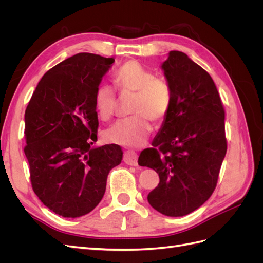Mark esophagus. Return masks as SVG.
Listing matches in <instances>:
<instances>
[{
	"instance_id": "obj_1",
	"label": "esophagus",
	"mask_w": 263,
	"mask_h": 263,
	"mask_svg": "<svg viewBox=\"0 0 263 263\" xmlns=\"http://www.w3.org/2000/svg\"><path fill=\"white\" fill-rule=\"evenodd\" d=\"M123 160H124V162L126 164L136 166L137 165V160H138L137 154L135 153V151H133V150H127V151H125V153H124Z\"/></svg>"
}]
</instances>
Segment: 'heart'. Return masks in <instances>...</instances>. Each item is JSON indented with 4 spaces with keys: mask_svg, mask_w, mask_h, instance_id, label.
Instances as JSON below:
<instances>
[{
    "mask_svg": "<svg viewBox=\"0 0 263 263\" xmlns=\"http://www.w3.org/2000/svg\"><path fill=\"white\" fill-rule=\"evenodd\" d=\"M114 82L122 95L133 94L132 116L121 119L110 126L103 136L114 144L138 146L153 130V124H160L168 115L172 90L164 78L156 77L136 60L124 62L114 73ZM117 104L116 89L108 83L98 85L94 93V107L103 121L112 118Z\"/></svg>",
    "mask_w": 263,
    "mask_h": 263,
    "instance_id": "1",
    "label": "heart"
}]
</instances>
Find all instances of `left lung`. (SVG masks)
Listing matches in <instances>:
<instances>
[{
    "label": "left lung",
    "instance_id": "obj_1",
    "mask_svg": "<svg viewBox=\"0 0 263 263\" xmlns=\"http://www.w3.org/2000/svg\"><path fill=\"white\" fill-rule=\"evenodd\" d=\"M162 69L172 102L153 147L138 164L154 169L160 182L148 202L165 216H184L213 194L227 151L225 109L213 79L184 52L173 50Z\"/></svg>",
    "mask_w": 263,
    "mask_h": 263
}]
</instances>
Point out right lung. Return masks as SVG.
<instances>
[{"instance_id": "1", "label": "right lung", "mask_w": 263, "mask_h": 263, "mask_svg": "<svg viewBox=\"0 0 263 263\" xmlns=\"http://www.w3.org/2000/svg\"><path fill=\"white\" fill-rule=\"evenodd\" d=\"M114 61L89 52L63 60L44 74L25 110L31 187L62 217L97 208L109 171L122 162L118 145L92 147L99 128L94 93Z\"/></svg>"}]
</instances>
